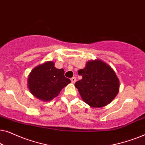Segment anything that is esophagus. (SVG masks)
<instances>
[{
    "instance_id": "esophagus-1",
    "label": "esophagus",
    "mask_w": 145,
    "mask_h": 145,
    "mask_svg": "<svg viewBox=\"0 0 145 145\" xmlns=\"http://www.w3.org/2000/svg\"><path fill=\"white\" fill-rule=\"evenodd\" d=\"M71 80L72 83H74L75 82H76V77H74V76L72 77V78H71Z\"/></svg>"
}]
</instances>
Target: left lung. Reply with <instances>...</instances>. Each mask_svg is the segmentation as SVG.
I'll list each match as a JSON object with an SVG mask.
<instances>
[{"instance_id":"left-lung-1","label":"left lung","mask_w":145,"mask_h":145,"mask_svg":"<svg viewBox=\"0 0 145 145\" xmlns=\"http://www.w3.org/2000/svg\"><path fill=\"white\" fill-rule=\"evenodd\" d=\"M82 76L74 86L81 98L92 108H102L112 102L119 92L120 81L113 69L100 59L86 63L78 71Z\"/></svg>"}]
</instances>
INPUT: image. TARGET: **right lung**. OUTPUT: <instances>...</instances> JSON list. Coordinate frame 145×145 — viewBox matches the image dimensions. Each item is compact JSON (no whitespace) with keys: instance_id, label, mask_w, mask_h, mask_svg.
I'll use <instances>...</instances> for the list:
<instances>
[{"instance_id":"obj_1","label":"right lung","mask_w":145,"mask_h":145,"mask_svg":"<svg viewBox=\"0 0 145 145\" xmlns=\"http://www.w3.org/2000/svg\"><path fill=\"white\" fill-rule=\"evenodd\" d=\"M64 74V69H57L53 61H47L31 71L27 78V87L39 100L49 102L71 82Z\"/></svg>"}]
</instances>
